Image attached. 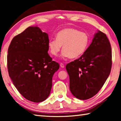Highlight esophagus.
<instances>
[{"instance_id":"esophagus-1","label":"esophagus","mask_w":121,"mask_h":121,"mask_svg":"<svg viewBox=\"0 0 121 121\" xmlns=\"http://www.w3.org/2000/svg\"><path fill=\"white\" fill-rule=\"evenodd\" d=\"M60 66L62 68H65V65H64L63 63H60Z\"/></svg>"}]
</instances>
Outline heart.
Here are the masks:
<instances>
[{
  "label": "heart",
  "mask_w": 121,
  "mask_h": 121,
  "mask_svg": "<svg viewBox=\"0 0 121 121\" xmlns=\"http://www.w3.org/2000/svg\"><path fill=\"white\" fill-rule=\"evenodd\" d=\"M88 34L74 28H66L59 31L56 39H50L48 46L50 53L57 56L63 46V57L78 58L85 52L89 44Z\"/></svg>",
  "instance_id": "obj_1"
}]
</instances>
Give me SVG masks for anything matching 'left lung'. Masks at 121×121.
I'll return each instance as SVG.
<instances>
[{"label":"left lung","mask_w":121,"mask_h":121,"mask_svg":"<svg viewBox=\"0 0 121 121\" xmlns=\"http://www.w3.org/2000/svg\"><path fill=\"white\" fill-rule=\"evenodd\" d=\"M111 66L109 40L104 33L98 30L83 55L66 65L71 93L81 100L94 96L109 76Z\"/></svg>","instance_id":"left-lung-1"}]
</instances>
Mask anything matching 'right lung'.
I'll list each match as a JSON object with an SVG mask.
<instances>
[{
	"instance_id": "obj_1",
	"label": "right lung",
	"mask_w": 121,
	"mask_h": 121,
	"mask_svg": "<svg viewBox=\"0 0 121 121\" xmlns=\"http://www.w3.org/2000/svg\"><path fill=\"white\" fill-rule=\"evenodd\" d=\"M47 33L30 26L13 38L8 48L7 67L14 86L25 99L40 102L47 98L59 63L48 53Z\"/></svg>"
}]
</instances>
